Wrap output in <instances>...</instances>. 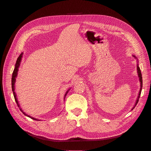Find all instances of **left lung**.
I'll use <instances>...</instances> for the list:
<instances>
[{
	"label": "left lung",
	"instance_id": "left-lung-1",
	"mask_svg": "<svg viewBox=\"0 0 151 151\" xmlns=\"http://www.w3.org/2000/svg\"><path fill=\"white\" fill-rule=\"evenodd\" d=\"M133 56H134V57H135V58H136L135 56H134V55H133ZM137 73H138V76H139V81H140V91H139V93L138 98H137V100H136V102H135V105H134V106L133 107V108L132 109H132H134V108L135 107V106H136V105H137V104L138 103V101H139V98H140V93H141L142 88V77L141 71H140V68H139V64H137Z\"/></svg>",
	"mask_w": 151,
	"mask_h": 151
}]
</instances>
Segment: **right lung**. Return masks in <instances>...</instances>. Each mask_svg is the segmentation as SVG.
I'll list each match as a JSON object with an SVG mask.
<instances>
[{"mask_svg":"<svg viewBox=\"0 0 151 151\" xmlns=\"http://www.w3.org/2000/svg\"><path fill=\"white\" fill-rule=\"evenodd\" d=\"M22 54H23V53H21L20 54V55L19 56V57H18L17 59V61H16V65H15V68H14V71H13V73H12V92H13L14 97L15 101H16V103H17V104L18 107H19L20 106H19V103H18V101H17V98H16V93H15V92H14V84H15V82H16V77H17V75L18 68H19V65H20V63H21V58H22ZM68 91H69V89H68V90L67 91V93H66L65 94V97L66 96V95H67V93L68 92ZM65 97H64V99H65ZM19 108H20V107H19ZM20 110H21L22 113H23L24 115H25L26 116H28V117L32 118V119H33V120H38L37 119H36V118H33V117H31V116H29V115H26V114L24 112H23V111L22 110L21 108H20Z\"/></svg>","mask_w":151,"mask_h":151,"instance_id":"obj_1","label":"right lung"}]
</instances>
